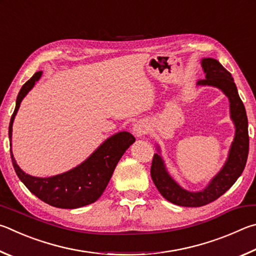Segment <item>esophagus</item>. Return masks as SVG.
<instances>
[{"label": "esophagus", "instance_id": "1", "mask_svg": "<svg viewBox=\"0 0 256 256\" xmlns=\"http://www.w3.org/2000/svg\"><path fill=\"white\" fill-rule=\"evenodd\" d=\"M134 135L137 137H142L148 132V126H147L144 121H138L137 124H134L132 127Z\"/></svg>", "mask_w": 256, "mask_h": 256}]
</instances>
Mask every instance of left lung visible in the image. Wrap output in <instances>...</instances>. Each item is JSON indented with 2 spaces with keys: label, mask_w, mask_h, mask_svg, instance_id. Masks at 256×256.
<instances>
[{
  "label": "left lung",
  "mask_w": 256,
  "mask_h": 256,
  "mask_svg": "<svg viewBox=\"0 0 256 256\" xmlns=\"http://www.w3.org/2000/svg\"><path fill=\"white\" fill-rule=\"evenodd\" d=\"M201 66L206 73V78L199 80L196 84L218 88L230 98V118L234 121L236 130L225 165L202 191L190 192L183 189L168 173L160 153L154 155L150 168L152 180L165 199L182 207H201L218 199L243 173L248 156V116L232 74L214 58H204Z\"/></svg>",
  "instance_id": "8db88e82"
}]
</instances>
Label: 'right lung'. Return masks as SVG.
Segmentation results:
<instances>
[{
	"label": "right lung",
	"mask_w": 256,
	"mask_h": 256,
	"mask_svg": "<svg viewBox=\"0 0 256 256\" xmlns=\"http://www.w3.org/2000/svg\"><path fill=\"white\" fill-rule=\"evenodd\" d=\"M42 72L34 73L24 84L16 98V109L8 126V138L12 137V124L20 103L34 86ZM130 132H120L98 147V150L78 166L68 172L50 178H36L26 174L16 164L11 152V160L16 176L28 190L44 202L57 208L75 209L93 204L100 198L109 183L121 156L135 142Z\"/></svg>",
	"instance_id": "right-lung-1"
}]
</instances>
